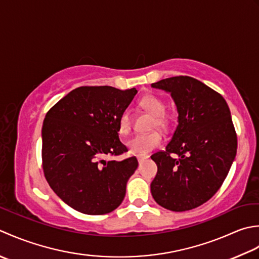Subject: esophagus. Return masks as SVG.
I'll list each match as a JSON object with an SVG mask.
<instances>
[{
  "mask_svg": "<svg viewBox=\"0 0 259 259\" xmlns=\"http://www.w3.org/2000/svg\"><path fill=\"white\" fill-rule=\"evenodd\" d=\"M146 159H149V156H147V155H139V156H137V161H139V163L144 162Z\"/></svg>",
  "mask_w": 259,
  "mask_h": 259,
  "instance_id": "1",
  "label": "esophagus"
}]
</instances>
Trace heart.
Returning a JSON list of instances; mask_svg holds the SVG:
<instances>
[{
	"label": "heart",
	"mask_w": 259,
	"mask_h": 259,
	"mask_svg": "<svg viewBox=\"0 0 259 259\" xmlns=\"http://www.w3.org/2000/svg\"><path fill=\"white\" fill-rule=\"evenodd\" d=\"M140 106L154 116L152 127L166 130L170 125V117L165 114V103L156 95H146L140 100ZM132 114L128 109H125L119 115L118 132L122 135H127L132 131ZM163 143V136L157 131L150 132L146 134H139L127 142V147L131 153L135 155H147L153 150L160 147Z\"/></svg>",
	"instance_id": "heart-1"
}]
</instances>
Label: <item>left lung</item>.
<instances>
[{"label": "left lung", "instance_id": "obj_1", "mask_svg": "<svg viewBox=\"0 0 259 259\" xmlns=\"http://www.w3.org/2000/svg\"><path fill=\"white\" fill-rule=\"evenodd\" d=\"M151 86L171 93L179 113L165 151L151 156L157 165L152 196L171 211L194 209L214 196L235 160L237 134L229 107L219 93L192 77H171Z\"/></svg>", "mask_w": 259, "mask_h": 259}]
</instances>
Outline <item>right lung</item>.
I'll return each mask as SVG.
<instances>
[{"label": "right lung", "instance_id": "1", "mask_svg": "<svg viewBox=\"0 0 259 259\" xmlns=\"http://www.w3.org/2000/svg\"><path fill=\"white\" fill-rule=\"evenodd\" d=\"M137 91L82 86L61 98L42 126V168L63 202L86 214L112 212L122 203L126 183L139 165L118 137V118Z\"/></svg>", "mask_w": 259, "mask_h": 259}]
</instances>
